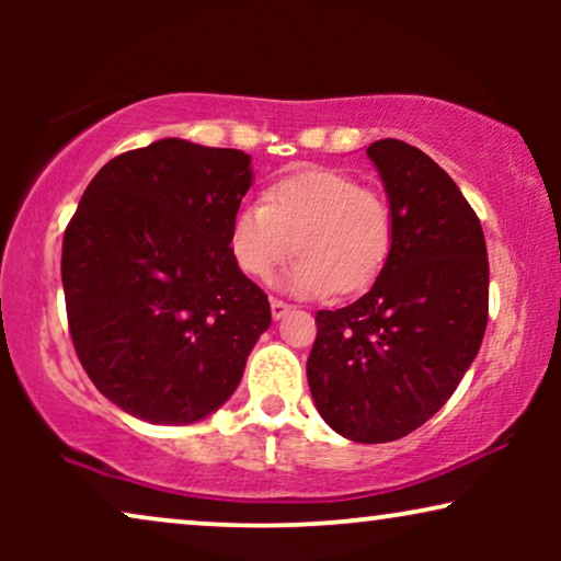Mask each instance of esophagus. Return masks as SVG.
<instances>
[{
    "label": "esophagus",
    "instance_id": "1",
    "mask_svg": "<svg viewBox=\"0 0 561 561\" xmlns=\"http://www.w3.org/2000/svg\"><path fill=\"white\" fill-rule=\"evenodd\" d=\"M290 309H294V306L286 304V301H280V298H271V313H273L275 321L286 317V313H288Z\"/></svg>",
    "mask_w": 561,
    "mask_h": 561
}]
</instances>
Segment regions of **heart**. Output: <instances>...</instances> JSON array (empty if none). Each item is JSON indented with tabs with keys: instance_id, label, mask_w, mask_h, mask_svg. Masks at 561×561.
<instances>
[{
	"instance_id": "1",
	"label": "heart",
	"mask_w": 561,
	"mask_h": 561,
	"mask_svg": "<svg viewBox=\"0 0 561 561\" xmlns=\"http://www.w3.org/2000/svg\"><path fill=\"white\" fill-rule=\"evenodd\" d=\"M390 244L388 198L334 168L280 175L263 191V204H244L229 225V252L250 278L267 280L296 252L283 283L298 296H352L370 288L388 263Z\"/></svg>"
}]
</instances>
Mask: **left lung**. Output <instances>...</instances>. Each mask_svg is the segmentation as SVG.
Instances as JSON below:
<instances>
[{
  "mask_svg": "<svg viewBox=\"0 0 561 561\" xmlns=\"http://www.w3.org/2000/svg\"><path fill=\"white\" fill-rule=\"evenodd\" d=\"M393 214L388 263L363 298L317 313L306 378L344 439L382 444L426 424L478 357L488 248L457 183L409 142L367 148Z\"/></svg>",
  "mask_w": 561,
  "mask_h": 561,
  "instance_id": "left-lung-1",
  "label": "left lung"
}]
</instances>
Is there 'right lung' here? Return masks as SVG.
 Instances as JSON below:
<instances>
[{
    "mask_svg": "<svg viewBox=\"0 0 561 561\" xmlns=\"http://www.w3.org/2000/svg\"><path fill=\"white\" fill-rule=\"evenodd\" d=\"M250 156L165 137L112 158L64 234L66 313L99 393L148 424H194L240 386L271 304L229 252Z\"/></svg>",
    "mask_w": 561,
    "mask_h": 561,
    "instance_id": "1",
    "label": "right lung"
}]
</instances>
